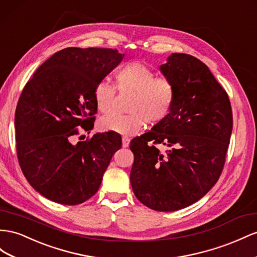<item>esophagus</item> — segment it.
Wrapping results in <instances>:
<instances>
[{"label":"esophagus","instance_id":"1","mask_svg":"<svg viewBox=\"0 0 257 257\" xmlns=\"http://www.w3.org/2000/svg\"><path fill=\"white\" fill-rule=\"evenodd\" d=\"M130 138L127 137V136H123L122 137V146H123V147L124 148H125V147H128V144H130Z\"/></svg>","mask_w":257,"mask_h":257}]
</instances>
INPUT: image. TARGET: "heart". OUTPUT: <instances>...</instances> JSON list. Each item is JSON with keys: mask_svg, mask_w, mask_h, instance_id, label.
<instances>
[{"mask_svg": "<svg viewBox=\"0 0 257 257\" xmlns=\"http://www.w3.org/2000/svg\"><path fill=\"white\" fill-rule=\"evenodd\" d=\"M115 87L120 93H132L127 114L102 117L99 127L123 135L138 133L146 123L158 124L172 111L176 100L174 83L157 73L140 61L123 64L114 72ZM115 87L106 81L97 83L93 97L97 109L103 114H111L114 109Z\"/></svg>", "mask_w": 257, "mask_h": 257, "instance_id": "1", "label": "heart"}]
</instances>
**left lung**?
<instances>
[{"mask_svg": "<svg viewBox=\"0 0 257 257\" xmlns=\"http://www.w3.org/2000/svg\"><path fill=\"white\" fill-rule=\"evenodd\" d=\"M173 81L170 115L130 144L131 184L149 209L177 211L197 202L223 172L232 131L229 97L202 61L174 53L160 67ZM159 144L168 145L161 153Z\"/></svg>", "mask_w": 257, "mask_h": 257, "instance_id": "1", "label": "left lung"}]
</instances>
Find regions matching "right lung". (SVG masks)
Segmentation results:
<instances>
[{"instance_id": "add662e5", "label": "right lung", "mask_w": 257, "mask_h": 257, "mask_svg": "<svg viewBox=\"0 0 257 257\" xmlns=\"http://www.w3.org/2000/svg\"><path fill=\"white\" fill-rule=\"evenodd\" d=\"M123 57L112 48L67 47L40 66L23 89L15 112L18 162L29 184L54 202L75 205L93 197L121 148L113 132L73 140L93 130L94 88Z\"/></svg>"}]
</instances>
